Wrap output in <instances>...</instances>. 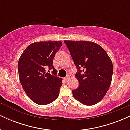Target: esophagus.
<instances>
[{
	"mask_svg": "<svg viewBox=\"0 0 130 130\" xmlns=\"http://www.w3.org/2000/svg\"><path fill=\"white\" fill-rule=\"evenodd\" d=\"M64 79H65V81H66V82H68V80H69V77L67 76V77H65V78H64Z\"/></svg>",
	"mask_w": 130,
	"mask_h": 130,
	"instance_id": "34e87169",
	"label": "esophagus"
}]
</instances>
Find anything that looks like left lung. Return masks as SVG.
<instances>
[{"label":"left lung","mask_w":130,"mask_h":130,"mask_svg":"<svg viewBox=\"0 0 130 130\" xmlns=\"http://www.w3.org/2000/svg\"><path fill=\"white\" fill-rule=\"evenodd\" d=\"M76 67L79 87L73 95L84 105L98 103L105 96L111 84L112 62L101 46L92 41L65 40Z\"/></svg>","instance_id":"8db88e82"}]
</instances>
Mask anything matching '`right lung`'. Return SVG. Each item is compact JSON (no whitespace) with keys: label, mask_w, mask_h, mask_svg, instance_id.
<instances>
[{"label":"right lung","mask_w":130,"mask_h":130,"mask_svg":"<svg viewBox=\"0 0 130 130\" xmlns=\"http://www.w3.org/2000/svg\"><path fill=\"white\" fill-rule=\"evenodd\" d=\"M62 45L59 41H38L30 44L19 58V78L29 97L39 105H46L57 98L62 79L56 76L53 59ZM53 69V75L45 68Z\"/></svg>","instance_id":"obj_1"}]
</instances>
